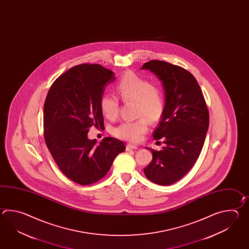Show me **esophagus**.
<instances>
[{"label":"esophagus","instance_id":"esophagus-1","mask_svg":"<svg viewBox=\"0 0 249 249\" xmlns=\"http://www.w3.org/2000/svg\"><path fill=\"white\" fill-rule=\"evenodd\" d=\"M136 148H137V146H136V145H132V144H127L126 145L127 151L132 150V149H136Z\"/></svg>","mask_w":249,"mask_h":249}]
</instances>
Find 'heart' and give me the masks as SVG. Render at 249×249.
I'll return each instance as SVG.
<instances>
[{"mask_svg": "<svg viewBox=\"0 0 249 249\" xmlns=\"http://www.w3.org/2000/svg\"><path fill=\"white\" fill-rule=\"evenodd\" d=\"M116 92L124 102L134 101L135 113L140 117L114 128L113 134L129 142H138L148 132V120L157 123L163 117L165 107L164 91L159 85L152 84L132 72H127L117 82ZM101 109L107 119H116L119 114L118 99L116 96H102Z\"/></svg>", "mask_w": 249, "mask_h": 249, "instance_id": "1", "label": "heart"}]
</instances>
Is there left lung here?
I'll return each instance as SVG.
<instances>
[{"label":"left lung","instance_id":"obj_1","mask_svg":"<svg viewBox=\"0 0 249 249\" xmlns=\"http://www.w3.org/2000/svg\"><path fill=\"white\" fill-rule=\"evenodd\" d=\"M142 69L159 76L165 97L164 115L153 132L154 139H162L165 145L160 151L150 148L153 159L144 174L156 184L170 185L181 179L198 159L208 130L209 112L199 85L188 70L155 59Z\"/></svg>","mask_w":249,"mask_h":249}]
</instances>
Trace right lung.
<instances>
[{
    "mask_svg": "<svg viewBox=\"0 0 249 249\" xmlns=\"http://www.w3.org/2000/svg\"><path fill=\"white\" fill-rule=\"evenodd\" d=\"M114 75L100 64L74 66L53 82L45 99L46 146L58 169L80 185L106 176L114 159L125 149L116 138H104L100 144L87 138L90 127H104L101 99Z\"/></svg>",
    "mask_w": 249,
    "mask_h": 249,
    "instance_id": "add662e5",
    "label": "right lung"
}]
</instances>
